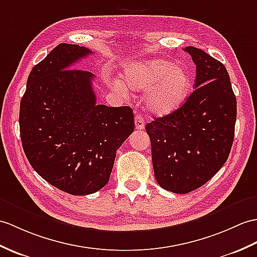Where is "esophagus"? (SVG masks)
<instances>
[{"label":"esophagus","instance_id":"obj_1","mask_svg":"<svg viewBox=\"0 0 257 257\" xmlns=\"http://www.w3.org/2000/svg\"><path fill=\"white\" fill-rule=\"evenodd\" d=\"M135 127L137 130L145 129V119L142 118L141 115H136L135 117Z\"/></svg>","mask_w":257,"mask_h":257}]
</instances>
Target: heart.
I'll list each match as a JSON object with an SVG mask.
<instances>
[{
	"mask_svg": "<svg viewBox=\"0 0 257 257\" xmlns=\"http://www.w3.org/2000/svg\"><path fill=\"white\" fill-rule=\"evenodd\" d=\"M122 80L134 91H149L146 103L153 114L169 115L185 103L192 88L188 72L164 59L133 62L122 71ZM116 88L123 91L117 83Z\"/></svg>",
	"mask_w": 257,
	"mask_h": 257,
	"instance_id": "heart-1",
	"label": "heart"
}]
</instances>
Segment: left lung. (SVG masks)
Returning a JSON list of instances; mask_svg holds the SVG:
<instances>
[{"label": "left lung", "instance_id": "left-lung-1", "mask_svg": "<svg viewBox=\"0 0 257 257\" xmlns=\"http://www.w3.org/2000/svg\"><path fill=\"white\" fill-rule=\"evenodd\" d=\"M195 91L180 108L146 126L154 176L161 187L187 194L206 184L228 160L234 138L236 98L224 65L195 47Z\"/></svg>", "mask_w": 257, "mask_h": 257}]
</instances>
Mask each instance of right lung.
Here are the masks:
<instances>
[{"label": "right lung", "mask_w": 257, "mask_h": 257, "mask_svg": "<svg viewBox=\"0 0 257 257\" xmlns=\"http://www.w3.org/2000/svg\"><path fill=\"white\" fill-rule=\"evenodd\" d=\"M93 53L60 44L36 64L20 108L24 152L38 174L71 195H88L108 183L116 152L133 134L128 106L96 104L88 71L71 69Z\"/></svg>", "instance_id": "1"}]
</instances>
